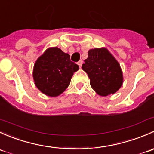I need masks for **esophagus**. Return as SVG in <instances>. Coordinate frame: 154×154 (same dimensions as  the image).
<instances>
[{
	"label": "esophagus",
	"instance_id": "1",
	"mask_svg": "<svg viewBox=\"0 0 154 154\" xmlns=\"http://www.w3.org/2000/svg\"><path fill=\"white\" fill-rule=\"evenodd\" d=\"M77 65H78L79 67L80 68L82 66V65H83V61H82V60H80V61H79L78 63H77Z\"/></svg>",
	"mask_w": 154,
	"mask_h": 154
}]
</instances>
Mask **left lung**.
<instances>
[{
  "instance_id": "1",
  "label": "left lung",
  "mask_w": 154,
  "mask_h": 154,
  "mask_svg": "<svg viewBox=\"0 0 154 154\" xmlns=\"http://www.w3.org/2000/svg\"><path fill=\"white\" fill-rule=\"evenodd\" d=\"M82 68L88 74L91 88L100 96L116 93L123 83L120 65L106 48H94L88 52Z\"/></svg>"
}]
</instances>
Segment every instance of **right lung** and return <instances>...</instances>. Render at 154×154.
<instances>
[{"label": "right lung", "instance_id": "add662e5", "mask_svg": "<svg viewBox=\"0 0 154 154\" xmlns=\"http://www.w3.org/2000/svg\"><path fill=\"white\" fill-rule=\"evenodd\" d=\"M78 65L71 61L70 55L58 48H50L35 62L33 68L35 84L42 93L56 97L69 86Z\"/></svg>", "mask_w": 154, "mask_h": 154}]
</instances>
